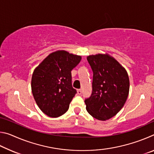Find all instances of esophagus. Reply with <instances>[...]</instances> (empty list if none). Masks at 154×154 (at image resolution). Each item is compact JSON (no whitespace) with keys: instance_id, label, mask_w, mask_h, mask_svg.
I'll return each instance as SVG.
<instances>
[{"instance_id":"1","label":"esophagus","mask_w":154,"mask_h":154,"mask_svg":"<svg viewBox=\"0 0 154 154\" xmlns=\"http://www.w3.org/2000/svg\"><path fill=\"white\" fill-rule=\"evenodd\" d=\"M82 90H81V89H78L77 90V94H82Z\"/></svg>"}]
</instances>
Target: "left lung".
Instances as JSON below:
<instances>
[{
	"label": "left lung",
	"mask_w": 154,
	"mask_h": 154,
	"mask_svg": "<svg viewBox=\"0 0 154 154\" xmlns=\"http://www.w3.org/2000/svg\"><path fill=\"white\" fill-rule=\"evenodd\" d=\"M93 71L92 93L85 100L93 118L105 121L113 118L126 103L130 81L126 70L108 54L87 57Z\"/></svg>",
	"instance_id": "8db88e82"
}]
</instances>
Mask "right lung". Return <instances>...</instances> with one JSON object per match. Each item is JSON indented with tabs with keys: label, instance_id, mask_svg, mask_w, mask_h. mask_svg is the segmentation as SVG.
<instances>
[{
	"label": "right lung",
	"instance_id": "obj_1",
	"mask_svg": "<svg viewBox=\"0 0 154 154\" xmlns=\"http://www.w3.org/2000/svg\"><path fill=\"white\" fill-rule=\"evenodd\" d=\"M82 56L64 50L52 52L35 68L31 89L36 105L51 118L66 113L77 91L72 87L71 71Z\"/></svg>",
	"mask_w": 154,
	"mask_h": 154
}]
</instances>
